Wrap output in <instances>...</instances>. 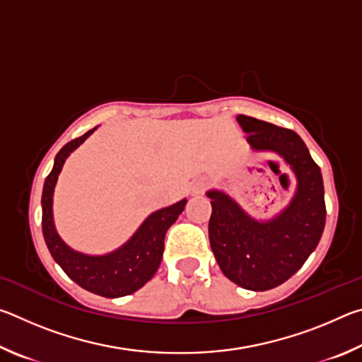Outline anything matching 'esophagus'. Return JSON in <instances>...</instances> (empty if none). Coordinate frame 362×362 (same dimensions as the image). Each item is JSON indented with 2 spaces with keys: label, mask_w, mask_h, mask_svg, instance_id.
Segmentation results:
<instances>
[{
  "label": "esophagus",
  "mask_w": 362,
  "mask_h": 362,
  "mask_svg": "<svg viewBox=\"0 0 362 362\" xmlns=\"http://www.w3.org/2000/svg\"><path fill=\"white\" fill-rule=\"evenodd\" d=\"M206 187H207V180L206 179H198L192 183V188H189V192L192 194H201L206 192Z\"/></svg>",
  "instance_id": "34e87169"
}]
</instances>
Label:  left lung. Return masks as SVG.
<instances>
[{
  "instance_id": "8db88e82",
  "label": "left lung",
  "mask_w": 362,
  "mask_h": 362,
  "mask_svg": "<svg viewBox=\"0 0 362 362\" xmlns=\"http://www.w3.org/2000/svg\"><path fill=\"white\" fill-rule=\"evenodd\" d=\"M236 119L252 148L279 153L298 180L291 206L265 223L246 216L226 194L207 193L212 199L209 241L220 269L244 289L268 291L296 274L321 240L326 225L322 175L293 131L246 115Z\"/></svg>"
}]
</instances>
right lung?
Here are the masks:
<instances>
[{
    "label": "right lung",
    "instance_id": "1",
    "mask_svg": "<svg viewBox=\"0 0 362 362\" xmlns=\"http://www.w3.org/2000/svg\"><path fill=\"white\" fill-rule=\"evenodd\" d=\"M94 129L88 131L81 137L73 139L57 153L54 168L51 174L46 177L45 188H42L41 225L49 252L66 273V276L86 291L102 297L116 298L136 292L153 278L163 259L166 231L185 209L187 199L153 212L137 230L136 235L124 246L112 254L90 257L71 250L60 240L56 228H54L52 193L66 156L79 144H83Z\"/></svg>",
    "mask_w": 362,
    "mask_h": 362
}]
</instances>
